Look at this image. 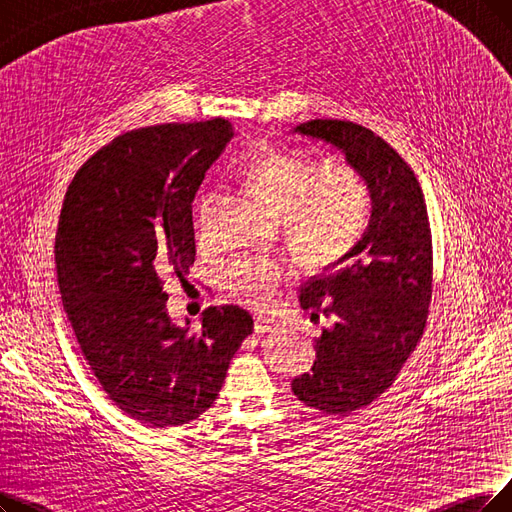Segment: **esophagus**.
Here are the masks:
<instances>
[{
  "mask_svg": "<svg viewBox=\"0 0 512 512\" xmlns=\"http://www.w3.org/2000/svg\"><path fill=\"white\" fill-rule=\"evenodd\" d=\"M279 330V323L269 317H256L254 321V332L256 334H275Z\"/></svg>",
  "mask_w": 512,
  "mask_h": 512,
  "instance_id": "1",
  "label": "esophagus"
}]
</instances>
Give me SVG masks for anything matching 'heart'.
<instances>
[{
    "mask_svg": "<svg viewBox=\"0 0 512 512\" xmlns=\"http://www.w3.org/2000/svg\"><path fill=\"white\" fill-rule=\"evenodd\" d=\"M252 189L281 216L283 233L304 267L323 269L349 256L374 218V191L353 163H325L309 153L273 151L254 161ZM210 195L201 197L195 227L208 233ZM285 277L281 262L241 256L224 273V285L241 302L267 309Z\"/></svg>",
    "mask_w": 512,
    "mask_h": 512,
    "instance_id": "heart-1",
    "label": "heart"
}]
</instances>
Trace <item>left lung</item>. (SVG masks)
I'll use <instances>...</instances> for the list:
<instances>
[{
  "label": "left lung",
  "mask_w": 512,
  "mask_h": 512,
  "mask_svg": "<svg viewBox=\"0 0 512 512\" xmlns=\"http://www.w3.org/2000/svg\"><path fill=\"white\" fill-rule=\"evenodd\" d=\"M298 134L338 147L374 191V218L355 250L300 288V306L330 317L317 359L292 382L294 395L332 416H349L397 380L422 338L433 298V239L420 182L372 130L344 119H311Z\"/></svg>",
  "instance_id": "left-lung-1"
}]
</instances>
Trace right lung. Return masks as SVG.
<instances>
[{
  "label": "right lung",
  "instance_id": "1",
  "mask_svg": "<svg viewBox=\"0 0 512 512\" xmlns=\"http://www.w3.org/2000/svg\"><path fill=\"white\" fill-rule=\"evenodd\" d=\"M231 138L222 117L121 134L77 170L60 210L58 288L79 349L119 410L157 428L208 410L254 330L248 311L224 304L189 332L163 292L166 279L187 281L193 199Z\"/></svg>",
  "mask_w": 512,
  "mask_h": 512
}]
</instances>
